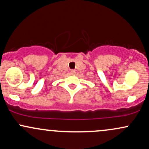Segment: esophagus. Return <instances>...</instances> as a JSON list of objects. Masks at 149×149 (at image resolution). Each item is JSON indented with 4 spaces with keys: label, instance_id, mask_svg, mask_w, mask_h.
<instances>
[{
    "label": "esophagus",
    "instance_id": "esophagus-1",
    "mask_svg": "<svg viewBox=\"0 0 149 149\" xmlns=\"http://www.w3.org/2000/svg\"><path fill=\"white\" fill-rule=\"evenodd\" d=\"M71 74H75L76 73V71L75 70H71Z\"/></svg>",
    "mask_w": 149,
    "mask_h": 149
}]
</instances>
